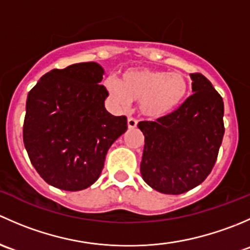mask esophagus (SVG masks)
I'll return each mask as SVG.
<instances>
[{
	"label": "esophagus",
	"mask_w": 250,
	"mask_h": 250,
	"mask_svg": "<svg viewBox=\"0 0 250 250\" xmlns=\"http://www.w3.org/2000/svg\"><path fill=\"white\" fill-rule=\"evenodd\" d=\"M127 125H128V128H129V129H134V128H137V125H138V121L135 120V118L129 117L127 121Z\"/></svg>",
	"instance_id": "34e87169"
}]
</instances>
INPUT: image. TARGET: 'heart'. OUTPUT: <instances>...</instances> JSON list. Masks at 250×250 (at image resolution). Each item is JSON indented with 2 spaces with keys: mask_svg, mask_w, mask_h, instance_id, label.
<instances>
[{
  "mask_svg": "<svg viewBox=\"0 0 250 250\" xmlns=\"http://www.w3.org/2000/svg\"><path fill=\"white\" fill-rule=\"evenodd\" d=\"M103 84L116 106L125 109L132 102H139L141 115L152 120L174 112L188 92V82L183 74L146 67L128 69L121 81L107 77Z\"/></svg>",
  "mask_w": 250,
  "mask_h": 250,
  "instance_id": "1",
  "label": "heart"
}]
</instances>
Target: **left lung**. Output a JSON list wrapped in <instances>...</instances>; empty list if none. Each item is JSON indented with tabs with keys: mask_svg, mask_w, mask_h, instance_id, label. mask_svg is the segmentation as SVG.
Wrapping results in <instances>:
<instances>
[{
	"mask_svg": "<svg viewBox=\"0 0 250 250\" xmlns=\"http://www.w3.org/2000/svg\"><path fill=\"white\" fill-rule=\"evenodd\" d=\"M193 94L170 115L138 123L145 137L140 173L153 190L180 195L203 183L215 165L224 132V102L201 74Z\"/></svg>",
	"mask_w": 250,
	"mask_h": 250,
	"instance_id": "left-lung-1",
	"label": "left lung"
}]
</instances>
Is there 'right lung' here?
<instances>
[{"label": "right lung", "mask_w": 250, "mask_h": 250, "mask_svg": "<svg viewBox=\"0 0 250 250\" xmlns=\"http://www.w3.org/2000/svg\"><path fill=\"white\" fill-rule=\"evenodd\" d=\"M105 71L98 62L50 70L26 99L22 139L46 183L80 191L98 180L110 146L127 130V117L105 109Z\"/></svg>", "instance_id": "add662e5"}]
</instances>
